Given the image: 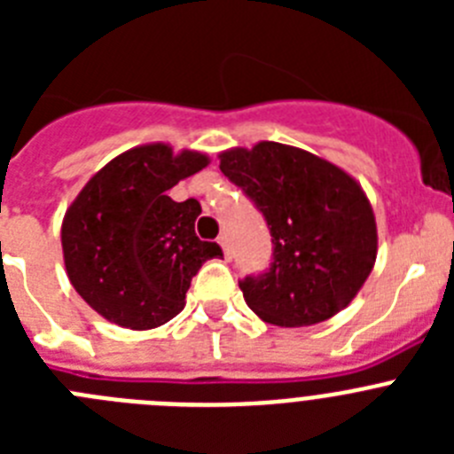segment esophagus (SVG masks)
<instances>
[{"label":"esophagus","mask_w":454,"mask_h":454,"mask_svg":"<svg viewBox=\"0 0 454 454\" xmlns=\"http://www.w3.org/2000/svg\"><path fill=\"white\" fill-rule=\"evenodd\" d=\"M218 243H220V247H223L224 259H227V262H230V259H231V247H230V243H227V236L220 234V236H218Z\"/></svg>","instance_id":"1"}]
</instances>
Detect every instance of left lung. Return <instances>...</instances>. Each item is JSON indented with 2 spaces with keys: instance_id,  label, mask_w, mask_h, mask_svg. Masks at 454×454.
<instances>
[{
  "instance_id": "1",
  "label": "left lung",
  "mask_w": 454,
  "mask_h": 454,
  "mask_svg": "<svg viewBox=\"0 0 454 454\" xmlns=\"http://www.w3.org/2000/svg\"><path fill=\"white\" fill-rule=\"evenodd\" d=\"M220 170L262 211L272 236L268 272L239 282L247 307L279 327L323 323L346 309L377 256L375 214L356 179L272 140L220 152Z\"/></svg>"
}]
</instances>
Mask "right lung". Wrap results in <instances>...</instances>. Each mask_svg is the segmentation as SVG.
Here are the masks:
<instances>
[{
    "label": "right lung",
    "mask_w": 454,
    "mask_h": 454,
    "mask_svg": "<svg viewBox=\"0 0 454 454\" xmlns=\"http://www.w3.org/2000/svg\"><path fill=\"white\" fill-rule=\"evenodd\" d=\"M208 166L195 150L138 145L95 172L61 224L70 284L99 316L127 330H154L186 304L191 279L218 243L195 236L198 200L166 192Z\"/></svg>",
    "instance_id": "right-lung-1"
}]
</instances>
